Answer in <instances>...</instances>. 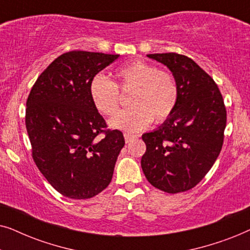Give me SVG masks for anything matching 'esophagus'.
<instances>
[{"label": "esophagus", "instance_id": "esophagus-1", "mask_svg": "<svg viewBox=\"0 0 250 250\" xmlns=\"http://www.w3.org/2000/svg\"><path fill=\"white\" fill-rule=\"evenodd\" d=\"M135 138H136L135 135L127 134V133H125V134H124V139H125V142H126V143H129V142H132L133 140H134Z\"/></svg>", "mask_w": 250, "mask_h": 250}]
</instances>
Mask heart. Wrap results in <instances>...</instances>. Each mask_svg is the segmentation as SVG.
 Here are the masks:
<instances>
[{
    "mask_svg": "<svg viewBox=\"0 0 250 250\" xmlns=\"http://www.w3.org/2000/svg\"><path fill=\"white\" fill-rule=\"evenodd\" d=\"M116 83L104 76H95L90 83V97L94 107L104 116H112L119 107V91L132 90L131 108L110 119V127L125 132H138L150 123L167 121L175 110L180 88L175 76L158 70L155 64L135 60L116 70Z\"/></svg>",
    "mask_w": 250,
    "mask_h": 250,
    "instance_id": "obj_1",
    "label": "heart"
}]
</instances>
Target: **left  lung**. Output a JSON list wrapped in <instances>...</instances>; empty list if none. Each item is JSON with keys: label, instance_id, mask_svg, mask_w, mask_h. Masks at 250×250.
I'll return each instance as SVG.
<instances>
[{"label": "left lung", "instance_id": "1", "mask_svg": "<svg viewBox=\"0 0 250 250\" xmlns=\"http://www.w3.org/2000/svg\"><path fill=\"white\" fill-rule=\"evenodd\" d=\"M148 57L172 71L180 97L173 115L142 135L146 150L141 167L157 189L184 192L204 179L220 155L227 109L216 83L192 59L177 53Z\"/></svg>", "mask_w": 250, "mask_h": 250}]
</instances>
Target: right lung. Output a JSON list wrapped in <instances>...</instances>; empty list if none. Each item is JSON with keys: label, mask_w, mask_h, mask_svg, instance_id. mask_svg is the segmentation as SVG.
<instances>
[{"label": "right lung", "mask_w": 250, "mask_h": 250, "mask_svg": "<svg viewBox=\"0 0 250 250\" xmlns=\"http://www.w3.org/2000/svg\"><path fill=\"white\" fill-rule=\"evenodd\" d=\"M119 54L70 51L40 75L26 102L33 159L58 192L71 199L97 196L111 182L125 145L90 97V83ZM102 134L104 137H99Z\"/></svg>", "instance_id": "right-lung-1"}]
</instances>
